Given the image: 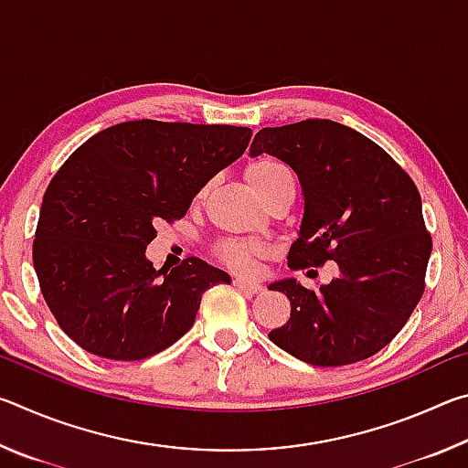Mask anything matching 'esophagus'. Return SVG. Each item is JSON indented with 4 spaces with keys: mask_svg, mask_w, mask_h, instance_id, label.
<instances>
[{
    "mask_svg": "<svg viewBox=\"0 0 468 468\" xmlns=\"http://www.w3.org/2000/svg\"><path fill=\"white\" fill-rule=\"evenodd\" d=\"M233 284L239 291L243 292H250V295H258L260 291H262V284L260 282H253V281H245V279H235Z\"/></svg>",
    "mask_w": 468,
    "mask_h": 468,
    "instance_id": "esophagus-1",
    "label": "esophagus"
}]
</instances>
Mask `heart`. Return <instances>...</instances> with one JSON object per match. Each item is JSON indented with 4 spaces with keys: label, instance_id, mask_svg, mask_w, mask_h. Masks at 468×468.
<instances>
[{
    "label": "heart",
    "instance_id": "heart-1",
    "mask_svg": "<svg viewBox=\"0 0 468 468\" xmlns=\"http://www.w3.org/2000/svg\"><path fill=\"white\" fill-rule=\"evenodd\" d=\"M245 177H248L253 192H256L260 197L282 184H295V176H292L289 165L282 163L281 158H274L268 154L253 158L248 167H245ZM204 192L206 189H200L197 197H202ZM215 250H217V256L237 272H251L253 266H256V260L264 256L262 245L250 239H239V237H227V239H220Z\"/></svg>",
    "mask_w": 468,
    "mask_h": 468
}]
</instances>
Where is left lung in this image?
Instances as JSON below:
<instances>
[{
    "label": "left lung",
    "mask_w": 468,
    "mask_h": 468,
    "mask_svg": "<svg viewBox=\"0 0 468 468\" xmlns=\"http://www.w3.org/2000/svg\"><path fill=\"white\" fill-rule=\"evenodd\" d=\"M250 153L281 158L303 187L291 271L330 260L340 271L320 289L292 279L271 284L289 297L291 318L268 338L318 367L376 355L402 330L425 291L431 235L415 181L374 140L330 120L262 128Z\"/></svg>",
    "instance_id": "obj_1"
}]
</instances>
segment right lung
Segmentation results:
<instances>
[{"mask_svg": "<svg viewBox=\"0 0 468 468\" xmlns=\"http://www.w3.org/2000/svg\"><path fill=\"white\" fill-rule=\"evenodd\" d=\"M250 128L138 120L94 133L45 189L33 264L59 328L84 351L140 361L194 326L204 291L229 282L187 258L158 279L146 245L184 218L212 176L243 154Z\"/></svg>", "mask_w": 468, "mask_h": 468, "instance_id": "obj_1", "label": "right lung"}]
</instances>
